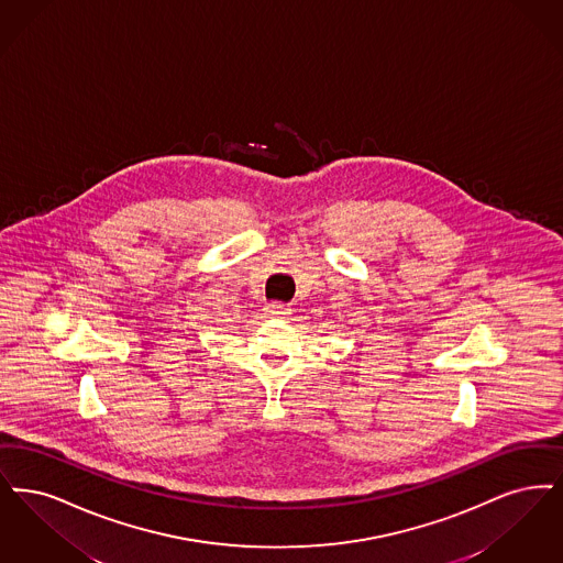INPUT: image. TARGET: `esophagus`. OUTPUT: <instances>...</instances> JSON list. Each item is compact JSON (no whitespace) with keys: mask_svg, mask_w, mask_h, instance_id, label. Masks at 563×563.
<instances>
[{"mask_svg":"<svg viewBox=\"0 0 563 563\" xmlns=\"http://www.w3.org/2000/svg\"><path fill=\"white\" fill-rule=\"evenodd\" d=\"M290 311H292V309H290L288 305H284V302H269V305L265 307V316L273 319L288 318Z\"/></svg>","mask_w":563,"mask_h":563,"instance_id":"34e87169","label":"esophagus"}]
</instances>
